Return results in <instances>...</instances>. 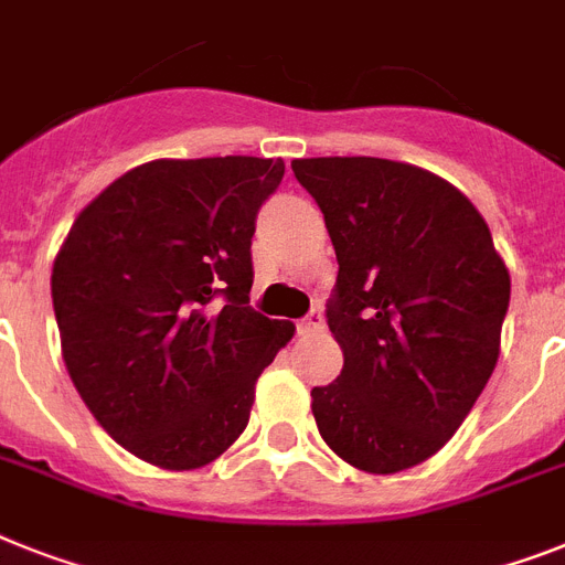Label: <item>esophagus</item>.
Here are the masks:
<instances>
[{
	"instance_id": "1",
	"label": "esophagus",
	"mask_w": 565,
	"mask_h": 565,
	"mask_svg": "<svg viewBox=\"0 0 565 565\" xmlns=\"http://www.w3.org/2000/svg\"><path fill=\"white\" fill-rule=\"evenodd\" d=\"M323 315H320V311H311L309 317H302L300 320V326H297V332L300 334H311V332H323Z\"/></svg>"
}]
</instances>
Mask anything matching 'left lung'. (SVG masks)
<instances>
[{
    "mask_svg": "<svg viewBox=\"0 0 565 565\" xmlns=\"http://www.w3.org/2000/svg\"><path fill=\"white\" fill-rule=\"evenodd\" d=\"M338 256L329 329L343 370L311 390L317 430L366 473L450 441L500 358L511 274L465 193L386 158H297Z\"/></svg>",
    "mask_w": 565,
    "mask_h": 565,
    "instance_id": "obj_1",
    "label": "left lung"
}]
</instances>
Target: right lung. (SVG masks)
Segmentation results:
<instances>
[{"label": "right lung", "instance_id": "1", "mask_svg": "<svg viewBox=\"0 0 565 565\" xmlns=\"http://www.w3.org/2000/svg\"><path fill=\"white\" fill-rule=\"evenodd\" d=\"M282 175V158H158L92 199L54 259L65 370L97 424L156 468L225 454L294 338L248 306L256 213Z\"/></svg>", "mask_w": 565, "mask_h": 565}]
</instances>
